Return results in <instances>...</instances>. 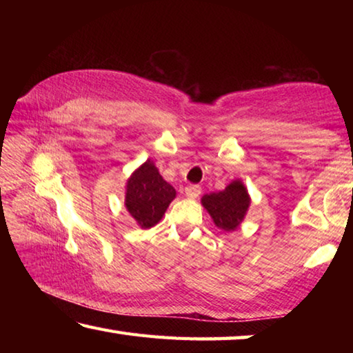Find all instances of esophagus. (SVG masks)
<instances>
[{"label": "esophagus", "mask_w": 353, "mask_h": 353, "mask_svg": "<svg viewBox=\"0 0 353 353\" xmlns=\"http://www.w3.org/2000/svg\"><path fill=\"white\" fill-rule=\"evenodd\" d=\"M201 191L202 190H201L199 185H188V187L185 188V194H187L190 199H196V198H199Z\"/></svg>", "instance_id": "esophagus-1"}]
</instances>
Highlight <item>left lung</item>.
Masks as SVG:
<instances>
[{"mask_svg":"<svg viewBox=\"0 0 353 353\" xmlns=\"http://www.w3.org/2000/svg\"><path fill=\"white\" fill-rule=\"evenodd\" d=\"M249 204L248 190L240 181H234L219 193H210L202 198V205L210 213L214 224L227 232L240 225Z\"/></svg>","mask_w":353,"mask_h":353,"instance_id":"8db88e82","label":"left lung"}]
</instances>
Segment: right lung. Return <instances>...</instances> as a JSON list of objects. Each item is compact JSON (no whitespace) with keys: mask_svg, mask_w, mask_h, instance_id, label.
I'll use <instances>...</instances> for the list:
<instances>
[{"mask_svg":"<svg viewBox=\"0 0 353 353\" xmlns=\"http://www.w3.org/2000/svg\"><path fill=\"white\" fill-rule=\"evenodd\" d=\"M176 190L163 181L155 165L148 160L128 181L126 208L141 229H149L162 219Z\"/></svg>","mask_w":353,"mask_h":353,"instance_id":"add662e5","label":"right lung"}]
</instances>
